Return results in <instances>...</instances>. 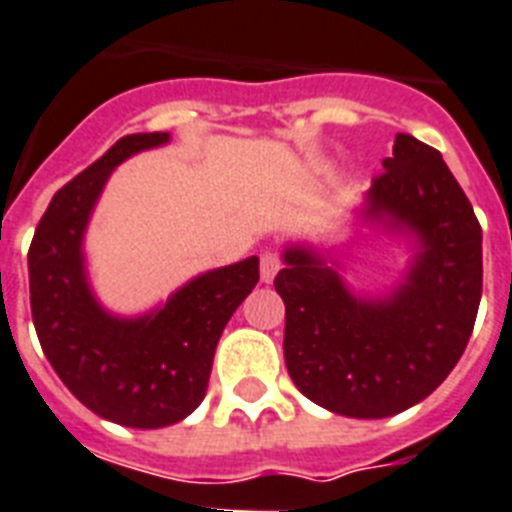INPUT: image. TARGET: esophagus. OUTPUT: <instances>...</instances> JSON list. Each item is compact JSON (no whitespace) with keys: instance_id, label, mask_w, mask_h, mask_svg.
<instances>
[{"instance_id":"1","label":"esophagus","mask_w":512,"mask_h":512,"mask_svg":"<svg viewBox=\"0 0 512 512\" xmlns=\"http://www.w3.org/2000/svg\"><path fill=\"white\" fill-rule=\"evenodd\" d=\"M280 253L274 251H264L261 253V282H272L274 277H277V272H280Z\"/></svg>"}]
</instances>
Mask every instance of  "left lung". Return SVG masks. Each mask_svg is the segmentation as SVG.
Listing matches in <instances>:
<instances>
[{"label":"left lung","mask_w":512,"mask_h":512,"mask_svg":"<svg viewBox=\"0 0 512 512\" xmlns=\"http://www.w3.org/2000/svg\"><path fill=\"white\" fill-rule=\"evenodd\" d=\"M363 217L411 232L413 264L390 295L358 298L308 248H285V363L327 411L384 418L421 403L455 369L481 301V225L437 149L398 133Z\"/></svg>","instance_id":"left-lung-1"}]
</instances>
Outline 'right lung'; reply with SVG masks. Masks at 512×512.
I'll list each match as a JSON object with an SVG mask.
<instances>
[{"label":"right lung","mask_w":512,"mask_h":512,"mask_svg":"<svg viewBox=\"0 0 512 512\" xmlns=\"http://www.w3.org/2000/svg\"><path fill=\"white\" fill-rule=\"evenodd\" d=\"M170 141L133 133L54 193L28 251L31 314L57 377L96 416L133 429L183 421L204 400L222 329L259 282L251 256L190 280L138 319L107 314L83 266V232L112 170Z\"/></svg>","instance_id":"add662e5"}]
</instances>
